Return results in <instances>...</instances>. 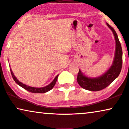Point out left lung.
Wrapping results in <instances>:
<instances>
[{"label":"left lung","instance_id":"left-lung-1","mask_svg":"<svg viewBox=\"0 0 129 129\" xmlns=\"http://www.w3.org/2000/svg\"><path fill=\"white\" fill-rule=\"evenodd\" d=\"M107 25L113 33L116 43L113 63L107 72L98 77H88L84 76L80 70H79L77 79V82L81 87L86 90L99 91L105 89L110 85L116 78L118 77L121 72L123 63V51L121 44L114 29L108 23H107Z\"/></svg>","mask_w":129,"mask_h":129}]
</instances>
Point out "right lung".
<instances>
[{"instance_id":"right-lung-1","label":"right lung","mask_w":129,"mask_h":129,"mask_svg":"<svg viewBox=\"0 0 129 129\" xmlns=\"http://www.w3.org/2000/svg\"><path fill=\"white\" fill-rule=\"evenodd\" d=\"M11 70V74H12V78L14 80V81H15L16 83L18 84L19 86H20L21 87H22V88H24V89L27 90L28 92H31V93H46L48 91H49L51 90L52 88L54 87L55 83H56L57 79H58V75H57L56 76V77L55 78V79L52 81L49 84V85L45 86V87H31V86H28L26 84H24L19 81L18 80L17 78L15 77V76L14 75V73H13L12 71L11 70V69L10 68Z\"/></svg>"}]
</instances>
